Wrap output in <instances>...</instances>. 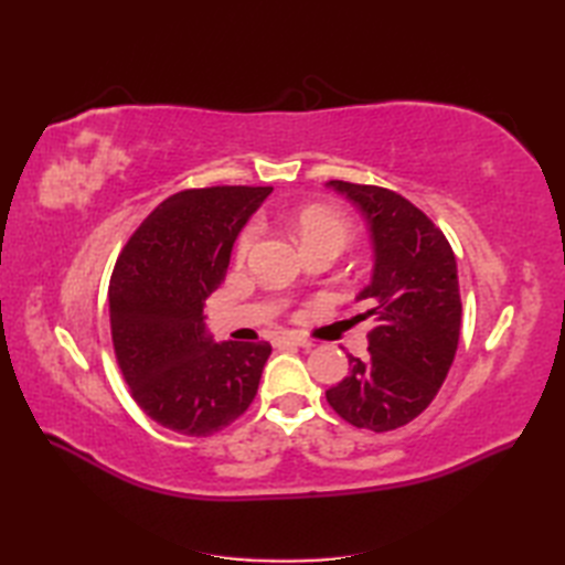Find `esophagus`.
I'll return each instance as SVG.
<instances>
[{
  "label": "esophagus",
  "mask_w": 565,
  "mask_h": 565,
  "mask_svg": "<svg viewBox=\"0 0 565 565\" xmlns=\"http://www.w3.org/2000/svg\"><path fill=\"white\" fill-rule=\"evenodd\" d=\"M276 344H287V347H301V349H311L313 341L306 339L301 334H282L276 339Z\"/></svg>",
  "instance_id": "34e87169"
}]
</instances>
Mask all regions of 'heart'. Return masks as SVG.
Here are the masks:
<instances>
[{
    "instance_id": "heart-1",
    "label": "heart",
    "mask_w": 565,
    "mask_h": 565,
    "mask_svg": "<svg viewBox=\"0 0 565 565\" xmlns=\"http://www.w3.org/2000/svg\"><path fill=\"white\" fill-rule=\"evenodd\" d=\"M295 228L303 247L316 245V243H334L344 249L353 237L351 221L330 207H320V204H306V207H301L295 214ZM256 241H259V226L249 224L241 233V237H237V245H235L237 259H245V256L254 249Z\"/></svg>"
}]
</instances>
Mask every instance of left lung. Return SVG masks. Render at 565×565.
Masks as SVG:
<instances>
[{"instance_id":"left-lung-1","label":"left lung","mask_w":565,"mask_h":565,"mask_svg":"<svg viewBox=\"0 0 565 565\" xmlns=\"http://www.w3.org/2000/svg\"><path fill=\"white\" fill-rule=\"evenodd\" d=\"M367 218L372 282L358 295L374 320L367 355L324 391L334 413L374 434L401 429L431 405L455 361L461 324L457 262L448 237L413 202L380 185L330 181Z\"/></svg>"}]
</instances>
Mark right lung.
<instances>
[{"instance_id": "add662e5", "label": "right lung", "mask_w": 565, "mask_h": 565, "mask_svg": "<svg viewBox=\"0 0 565 565\" xmlns=\"http://www.w3.org/2000/svg\"><path fill=\"white\" fill-rule=\"evenodd\" d=\"M270 185L188 188L152 210L119 252L110 332L131 398L164 429L207 438L252 405L268 341L212 344L204 299L226 280L231 249Z\"/></svg>"}]
</instances>
